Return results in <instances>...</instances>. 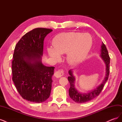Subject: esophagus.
Wrapping results in <instances>:
<instances>
[{"instance_id":"1","label":"esophagus","mask_w":122,"mask_h":122,"mask_svg":"<svg viewBox=\"0 0 122 122\" xmlns=\"http://www.w3.org/2000/svg\"><path fill=\"white\" fill-rule=\"evenodd\" d=\"M64 74V73L63 70H59L54 73V76L56 78H60L62 76H63Z\"/></svg>"}]
</instances>
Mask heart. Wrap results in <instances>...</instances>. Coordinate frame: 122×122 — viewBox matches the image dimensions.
<instances>
[{
  "mask_svg": "<svg viewBox=\"0 0 122 122\" xmlns=\"http://www.w3.org/2000/svg\"><path fill=\"white\" fill-rule=\"evenodd\" d=\"M88 36L90 38V42ZM53 47H48L47 52L55 60H58L60 54L67 53L66 60L71 65L82 62L91 48L92 40L86 33L67 32L60 33L55 36L52 41Z\"/></svg>",
  "mask_w": 122,
  "mask_h": 122,
  "instance_id": "heart-1",
  "label": "heart"
}]
</instances>
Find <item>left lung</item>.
<instances>
[{
    "label": "left lung",
    "instance_id": "1",
    "mask_svg": "<svg viewBox=\"0 0 122 122\" xmlns=\"http://www.w3.org/2000/svg\"><path fill=\"white\" fill-rule=\"evenodd\" d=\"M101 54L100 57L104 61L106 66V74L105 77L103 80L102 82L95 89L91 90L88 93H82L78 92L75 86V77L74 76L73 69L69 71L70 76L68 77V79L70 84V87L69 90V94L70 98L73 101L78 103H82L88 102L94 99L100 94L104 87L105 83L107 82L109 74V64L110 57L108 54L107 49L104 44L102 42L101 46Z\"/></svg>",
    "mask_w": 122,
    "mask_h": 122
}]
</instances>
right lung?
<instances>
[{"mask_svg": "<svg viewBox=\"0 0 122 122\" xmlns=\"http://www.w3.org/2000/svg\"><path fill=\"white\" fill-rule=\"evenodd\" d=\"M52 29L36 28L24 35L15 46L12 69V80L24 99L42 103L50 96L54 67L42 62L44 40Z\"/></svg>", "mask_w": 122, "mask_h": 122, "instance_id": "add662e5", "label": "right lung"}]
</instances>
